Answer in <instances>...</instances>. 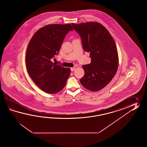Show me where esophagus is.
Returning a JSON list of instances; mask_svg holds the SVG:
<instances>
[{"instance_id": "esophagus-1", "label": "esophagus", "mask_w": 147, "mask_h": 147, "mask_svg": "<svg viewBox=\"0 0 147 147\" xmlns=\"http://www.w3.org/2000/svg\"><path fill=\"white\" fill-rule=\"evenodd\" d=\"M75 69H76V67H72V68H71V71H74V70H75Z\"/></svg>"}]
</instances>
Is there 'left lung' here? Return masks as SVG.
Returning a JSON list of instances; mask_svg holds the SVG:
<instances>
[{
  "mask_svg": "<svg viewBox=\"0 0 147 147\" xmlns=\"http://www.w3.org/2000/svg\"><path fill=\"white\" fill-rule=\"evenodd\" d=\"M81 38L83 49L90 53L91 63L82 66L84 76L80 81L89 90L103 89L116 75L119 59L116 44L109 32L97 22L71 24Z\"/></svg>",
  "mask_w": 147,
  "mask_h": 147,
  "instance_id": "left-lung-1",
  "label": "left lung"
}]
</instances>
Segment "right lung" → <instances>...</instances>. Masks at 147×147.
Returning a JSON list of instances; mask_svg holds the SVG:
<instances>
[{
	"instance_id": "1",
	"label": "right lung",
	"mask_w": 147,
	"mask_h": 147,
	"mask_svg": "<svg viewBox=\"0 0 147 147\" xmlns=\"http://www.w3.org/2000/svg\"><path fill=\"white\" fill-rule=\"evenodd\" d=\"M73 28L69 24H51L36 31L28 44L26 64L28 74L38 87L47 94L63 90L71 72L51 61L59 51L66 34Z\"/></svg>"
}]
</instances>
